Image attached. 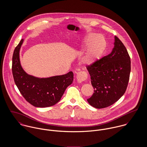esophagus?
Segmentation results:
<instances>
[{
  "label": "esophagus",
  "instance_id": "1",
  "mask_svg": "<svg viewBox=\"0 0 147 147\" xmlns=\"http://www.w3.org/2000/svg\"><path fill=\"white\" fill-rule=\"evenodd\" d=\"M88 78V74L85 71H81L78 72L76 75L77 81L79 83H82L84 81H85Z\"/></svg>",
  "mask_w": 147,
  "mask_h": 147
}]
</instances>
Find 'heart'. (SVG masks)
Returning <instances> with one entry per match:
<instances>
[{
  "label": "heart",
  "mask_w": 147,
  "mask_h": 147,
  "mask_svg": "<svg viewBox=\"0 0 147 147\" xmlns=\"http://www.w3.org/2000/svg\"><path fill=\"white\" fill-rule=\"evenodd\" d=\"M100 38L101 37L96 36L95 34H90L85 38L80 46L82 50L88 46L82 59V62L84 64L91 65L94 64L104 53L106 47V41L104 37H102V40H99Z\"/></svg>",
  "instance_id": "b5f03b06"
}]
</instances>
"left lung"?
Listing matches in <instances>:
<instances>
[{"instance_id":"obj_1","label":"left lung","mask_w":147,"mask_h":147,"mask_svg":"<svg viewBox=\"0 0 147 147\" xmlns=\"http://www.w3.org/2000/svg\"><path fill=\"white\" fill-rule=\"evenodd\" d=\"M114 45L110 54L86 67L94 89L87 101L97 109L117 102L125 93L129 81L131 61L126 47L117 36Z\"/></svg>"}]
</instances>
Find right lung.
Returning <instances> with one entry per match:
<instances>
[{
    "instance_id": "right-lung-1",
    "label": "right lung",
    "mask_w": 147,
    "mask_h": 147,
    "mask_svg": "<svg viewBox=\"0 0 147 147\" xmlns=\"http://www.w3.org/2000/svg\"><path fill=\"white\" fill-rule=\"evenodd\" d=\"M22 39L16 47L13 57L12 70L15 83L24 98L37 107H46L58 103L67 87L72 83V71L59 76L40 78L28 74L22 68L20 61Z\"/></svg>"
}]
</instances>
